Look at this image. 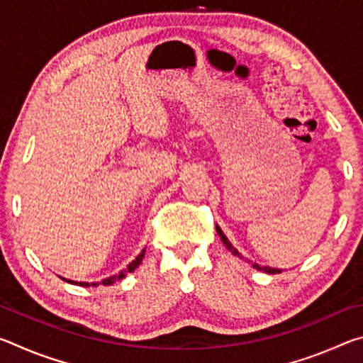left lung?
I'll use <instances>...</instances> for the list:
<instances>
[{
	"label": "left lung",
	"mask_w": 363,
	"mask_h": 363,
	"mask_svg": "<svg viewBox=\"0 0 363 363\" xmlns=\"http://www.w3.org/2000/svg\"><path fill=\"white\" fill-rule=\"evenodd\" d=\"M216 232H218V235L220 237V240H223V243L225 245V248L229 250L232 255L242 257L240 253H238V251H237L235 248H233V245L229 242V238H227V237L224 235V232L220 230L219 225H216ZM251 266H253L256 270H262V272H266V274H280V272H281L280 269H274V267H269V266H259V264H256V262H251Z\"/></svg>",
	"instance_id": "left-lung-1"
}]
</instances>
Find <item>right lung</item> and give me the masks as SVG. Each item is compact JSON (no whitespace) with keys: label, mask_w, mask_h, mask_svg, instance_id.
I'll return each mask as SVG.
<instances>
[{"label":"right lung","mask_w":363,"mask_h":363,"mask_svg":"<svg viewBox=\"0 0 363 363\" xmlns=\"http://www.w3.org/2000/svg\"><path fill=\"white\" fill-rule=\"evenodd\" d=\"M144 255H145V248L140 251V255L136 257V259L134 261H131L130 264H128V269H125V270H121V272L118 274V275H112V277H107V279H104L101 284L102 285H112V284H115L116 280H121L123 277H125V275L128 274V272H133V270H136V267H139V264L143 262V259H144ZM62 280H65V281H69V284H73V285H79V286H97L99 285V281H97V284H88V281H73V280H67V279H64L62 277Z\"/></svg>","instance_id":"add662e5"}]
</instances>
